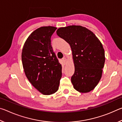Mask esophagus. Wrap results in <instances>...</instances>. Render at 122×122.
<instances>
[{"instance_id": "34e87169", "label": "esophagus", "mask_w": 122, "mask_h": 122, "mask_svg": "<svg viewBox=\"0 0 122 122\" xmlns=\"http://www.w3.org/2000/svg\"><path fill=\"white\" fill-rule=\"evenodd\" d=\"M62 61H63V62L65 64V63H66V60H67V59H66V57H63L62 59Z\"/></svg>"}]
</instances>
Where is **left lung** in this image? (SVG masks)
<instances>
[{
  "label": "left lung",
  "instance_id": "left-lung-1",
  "mask_svg": "<svg viewBox=\"0 0 122 122\" xmlns=\"http://www.w3.org/2000/svg\"><path fill=\"white\" fill-rule=\"evenodd\" d=\"M56 34L71 47L75 66L71 81L74 89L82 93L93 90L101 79L105 62L104 50L100 41L81 26L60 28Z\"/></svg>",
  "mask_w": 122,
  "mask_h": 122
}]
</instances>
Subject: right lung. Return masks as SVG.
I'll return each mask as SVG.
<instances>
[{
	"instance_id": "obj_1",
	"label": "right lung",
	"mask_w": 122,
	"mask_h": 122,
	"mask_svg": "<svg viewBox=\"0 0 122 122\" xmlns=\"http://www.w3.org/2000/svg\"><path fill=\"white\" fill-rule=\"evenodd\" d=\"M56 28L45 26L36 29L27 39L21 59L25 73L34 87L44 95L59 89L62 66L51 45V36Z\"/></svg>"
}]
</instances>
